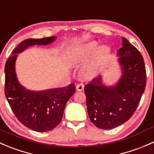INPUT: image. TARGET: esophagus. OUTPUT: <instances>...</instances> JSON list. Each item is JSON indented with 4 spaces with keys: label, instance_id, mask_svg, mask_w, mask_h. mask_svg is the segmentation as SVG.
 I'll return each instance as SVG.
<instances>
[{
    "label": "esophagus",
    "instance_id": "esophagus-1",
    "mask_svg": "<svg viewBox=\"0 0 154 154\" xmlns=\"http://www.w3.org/2000/svg\"><path fill=\"white\" fill-rule=\"evenodd\" d=\"M76 88H77V91H83L84 89V85H83V83H78L76 86Z\"/></svg>",
    "mask_w": 154,
    "mask_h": 154
}]
</instances>
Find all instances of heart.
I'll return each instance as SVG.
<instances>
[{"label":"heart","instance_id":"b5f03b06","mask_svg":"<svg viewBox=\"0 0 154 154\" xmlns=\"http://www.w3.org/2000/svg\"><path fill=\"white\" fill-rule=\"evenodd\" d=\"M98 47V44L96 42H89L77 46L73 48L70 53V60L73 63H83L94 54L91 62L84 68L86 72H92L99 67L109 52L108 48L105 46L99 48Z\"/></svg>","mask_w":154,"mask_h":154}]
</instances>
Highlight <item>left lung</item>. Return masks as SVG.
<instances>
[{
	"instance_id": "8db88e82",
	"label": "left lung",
	"mask_w": 154,
	"mask_h": 154,
	"mask_svg": "<svg viewBox=\"0 0 154 154\" xmlns=\"http://www.w3.org/2000/svg\"><path fill=\"white\" fill-rule=\"evenodd\" d=\"M120 78L107 86L99 75L85 86L88 117L97 127L109 130L122 125L132 117L146 86V70L142 54L127 38L118 51Z\"/></svg>"
}]
</instances>
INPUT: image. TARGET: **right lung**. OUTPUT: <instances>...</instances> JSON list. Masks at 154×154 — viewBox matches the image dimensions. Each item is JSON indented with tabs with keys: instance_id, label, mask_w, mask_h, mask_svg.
Instances as JSON below:
<instances>
[{
	"instance_id": "right-lung-1",
	"label": "right lung",
	"mask_w": 154,
	"mask_h": 154,
	"mask_svg": "<svg viewBox=\"0 0 154 154\" xmlns=\"http://www.w3.org/2000/svg\"><path fill=\"white\" fill-rule=\"evenodd\" d=\"M56 36L29 38L21 42L12 52L5 65V95L15 116L21 124L34 131L46 132L61 122L65 106L75 92V86L32 91L19 83L15 71L18 54L33 45H48Z\"/></svg>"
}]
</instances>
